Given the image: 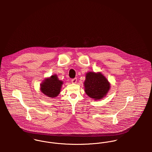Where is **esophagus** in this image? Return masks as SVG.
I'll list each match as a JSON object with an SVG mask.
<instances>
[{
	"instance_id": "1",
	"label": "esophagus",
	"mask_w": 152,
	"mask_h": 152,
	"mask_svg": "<svg viewBox=\"0 0 152 152\" xmlns=\"http://www.w3.org/2000/svg\"><path fill=\"white\" fill-rule=\"evenodd\" d=\"M77 78H73V79L71 80V82H72V83H73V84L77 83Z\"/></svg>"
}]
</instances>
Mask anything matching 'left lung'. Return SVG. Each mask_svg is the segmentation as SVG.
Here are the masks:
<instances>
[{"instance_id":"1","label":"left lung","mask_w":152,"mask_h":152,"mask_svg":"<svg viewBox=\"0 0 152 152\" xmlns=\"http://www.w3.org/2000/svg\"><path fill=\"white\" fill-rule=\"evenodd\" d=\"M87 95L95 100L102 99L108 93L110 85L107 78L101 73L89 72L84 81Z\"/></svg>"}]
</instances>
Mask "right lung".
Here are the masks:
<instances>
[{
	"mask_svg": "<svg viewBox=\"0 0 152 152\" xmlns=\"http://www.w3.org/2000/svg\"><path fill=\"white\" fill-rule=\"evenodd\" d=\"M63 84V81L59 80L56 75H54L44 81L40 89L44 94L50 98H54L60 94Z\"/></svg>",
	"mask_w": 152,
	"mask_h": 152,
	"instance_id": "obj_1",
	"label": "right lung"
}]
</instances>
